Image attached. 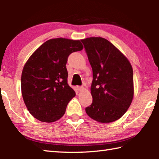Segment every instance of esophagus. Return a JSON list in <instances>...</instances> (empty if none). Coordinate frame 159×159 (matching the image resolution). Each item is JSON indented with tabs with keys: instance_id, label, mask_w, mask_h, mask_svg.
Segmentation results:
<instances>
[{
	"instance_id": "34e87169",
	"label": "esophagus",
	"mask_w": 159,
	"mask_h": 159,
	"mask_svg": "<svg viewBox=\"0 0 159 159\" xmlns=\"http://www.w3.org/2000/svg\"><path fill=\"white\" fill-rule=\"evenodd\" d=\"M83 89V86H79V87H77V90L78 91H81Z\"/></svg>"
}]
</instances>
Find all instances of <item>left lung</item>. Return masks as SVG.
<instances>
[{"label":"left lung","mask_w":159,"mask_h":159,"mask_svg":"<svg viewBox=\"0 0 159 159\" xmlns=\"http://www.w3.org/2000/svg\"><path fill=\"white\" fill-rule=\"evenodd\" d=\"M93 69V102L85 111L100 123L123 116L133 98V71L128 59L111 43L101 37L81 40Z\"/></svg>","instance_id":"1"}]
</instances>
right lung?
Masks as SVG:
<instances>
[{
    "mask_svg": "<svg viewBox=\"0 0 159 159\" xmlns=\"http://www.w3.org/2000/svg\"><path fill=\"white\" fill-rule=\"evenodd\" d=\"M82 49L80 41L50 39L26 61L21 74V93L29 111L36 119L51 123L63 116L76 95L67 83V60L70 54Z\"/></svg>",
    "mask_w": 159,
    "mask_h": 159,
    "instance_id": "add662e5",
    "label": "right lung"
}]
</instances>
